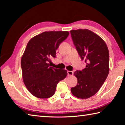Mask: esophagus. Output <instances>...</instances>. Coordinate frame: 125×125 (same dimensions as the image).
<instances>
[{
  "instance_id": "esophagus-1",
  "label": "esophagus",
  "mask_w": 125,
  "mask_h": 125,
  "mask_svg": "<svg viewBox=\"0 0 125 125\" xmlns=\"http://www.w3.org/2000/svg\"><path fill=\"white\" fill-rule=\"evenodd\" d=\"M68 75H72L73 74V71H67Z\"/></svg>"
}]
</instances>
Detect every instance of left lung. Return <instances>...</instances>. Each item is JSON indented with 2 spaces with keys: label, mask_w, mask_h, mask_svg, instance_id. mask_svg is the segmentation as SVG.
Segmentation results:
<instances>
[{
  "label": "left lung",
  "mask_w": 125,
  "mask_h": 125,
  "mask_svg": "<svg viewBox=\"0 0 125 125\" xmlns=\"http://www.w3.org/2000/svg\"><path fill=\"white\" fill-rule=\"evenodd\" d=\"M74 45L86 67L76 71L78 79L71 88L74 96L88 99L96 94L104 83L109 72V52L106 44L100 37L88 29L70 31Z\"/></svg>",
  "instance_id": "left-lung-1"
}]
</instances>
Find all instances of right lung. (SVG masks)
<instances>
[{
  "instance_id": "add662e5",
  "label": "right lung",
  "mask_w": 125,
  "mask_h": 125,
  "mask_svg": "<svg viewBox=\"0 0 125 125\" xmlns=\"http://www.w3.org/2000/svg\"><path fill=\"white\" fill-rule=\"evenodd\" d=\"M69 35L68 31H45L29 41L21 60L22 78L31 94L38 98L53 96L60 80L67 75L64 69L50 67L48 62L56 58V50Z\"/></svg>"
}]
</instances>
